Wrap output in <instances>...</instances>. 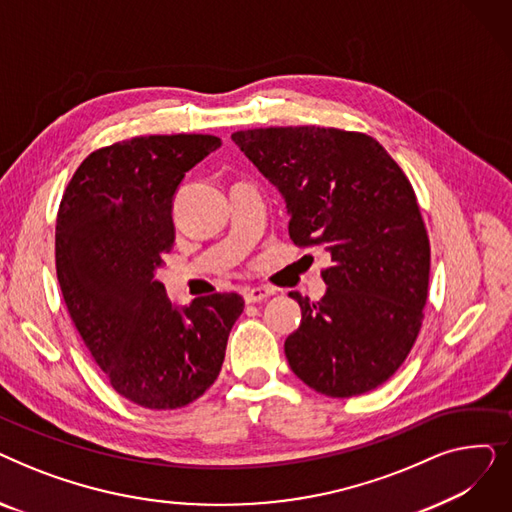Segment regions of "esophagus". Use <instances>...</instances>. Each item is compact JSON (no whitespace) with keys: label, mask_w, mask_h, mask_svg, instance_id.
Listing matches in <instances>:
<instances>
[{"label":"esophagus","mask_w":512,"mask_h":512,"mask_svg":"<svg viewBox=\"0 0 512 512\" xmlns=\"http://www.w3.org/2000/svg\"><path fill=\"white\" fill-rule=\"evenodd\" d=\"M270 297H274V290L267 288V286H255V288L245 290V301L247 303H261V301H267Z\"/></svg>","instance_id":"1"}]
</instances>
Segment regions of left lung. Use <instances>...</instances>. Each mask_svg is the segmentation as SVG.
Segmentation results:
<instances>
[{"mask_svg":"<svg viewBox=\"0 0 512 512\" xmlns=\"http://www.w3.org/2000/svg\"><path fill=\"white\" fill-rule=\"evenodd\" d=\"M232 141L278 186L297 247H326L321 301L284 342L290 369L319 394L351 398L388 382L419 336L429 238L405 172L365 132L319 126L238 130Z\"/></svg>","mask_w":512,"mask_h":512,"instance_id":"8db88e82","label":"left lung"}]
</instances>
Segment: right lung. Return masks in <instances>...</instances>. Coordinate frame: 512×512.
<instances>
[{"label":"right lung","instance_id":"1","mask_svg":"<svg viewBox=\"0 0 512 512\" xmlns=\"http://www.w3.org/2000/svg\"><path fill=\"white\" fill-rule=\"evenodd\" d=\"M222 145L213 134H151L93 151L68 182L56 222V272L76 332L110 386L153 411L191 405L218 380L236 292L172 307L155 280L174 242L184 174Z\"/></svg>","mask_w":512,"mask_h":512}]
</instances>
